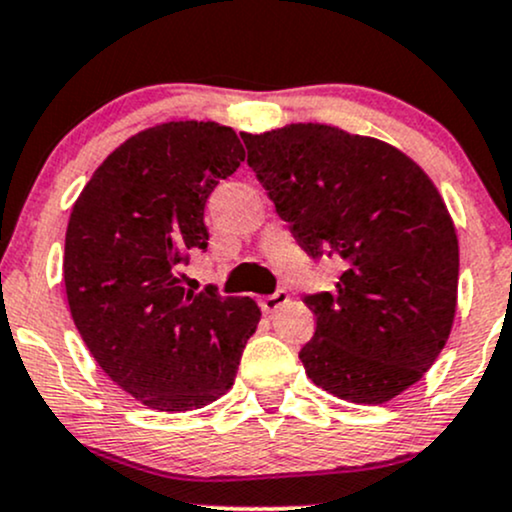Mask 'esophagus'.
<instances>
[{
	"label": "esophagus",
	"instance_id": "34e87169",
	"mask_svg": "<svg viewBox=\"0 0 512 512\" xmlns=\"http://www.w3.org/2000/svg\"><path fill=\"white\" fill-rule=\"evenodd\" d=\"M289 303V291L286 289H279L276 293H272V296H262L260 298V308L264 310V313H274V310H279L281 305Z\"/></svg>",
	"mask_w": 512,
	"mask_h": 512
}]
</instances>
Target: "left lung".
Masks as SVG:
<instances>
[{
    "label": "left lung",
    "mask_w": 512,
    "mask_h": 512,
    "mask_svg": "<svg viewBox=\"0 0 512 512\" xmlns=\"http://www.w3.org/2000/svg\"><path fill=\"white\" fill-rule=\"evenodd\" d=\"M240 137L298 245L344 262L337 291L305 296V373L339 399L390 402L424 378L455 320L460 248L436 185L395 146L332 125Z\"/></svg>",
    "instance_id": "8db88e82"
}]
</instances>
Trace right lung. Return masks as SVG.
Instances as JSON below:
<instances>
[{
  "instance_id": "1",
  "label": "right lung",
  "mask_w": 512,
  "mask_h": 512,
  "mask_svg": "<svg viewBox=\"0 0 512 512\" xmlns=\"http://www.w3.org/2000/svg\"><path fill=\"white\" fill-rule=\"evenodd\" d=\"M245 161L219 122H163L129 137L76 199L64 238L74 325L103 373L149 409L192 411L231 390L260 322L252 298L190 291L180 267L207 250L204 207Z\"/></svg>"
}]
</instances>
